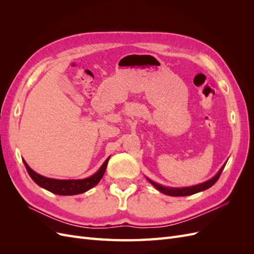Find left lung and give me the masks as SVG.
<instances>
[{
    "mask_svg": "<svg viewBox=\"0 0 254 254\" xmlns=\"http://www.w3.org/2000/svg\"><path fill=\"white\" fill-rule=\"evenodd\" d=\"M226 165V164H225ZM225 165L222 166L219 172L215 175L212 179L207 180L203 183H200V184H197V186H194V187H188V188H167V187H163L161 186V184H158L156 182L151 181L150 179L147 178V180L152 184L153 187H155L159 191H161V193H163L165 195H168V196H175V197H178V196H189V195H193V194H196V193H199V191L201 190H207L210 189L212 186H214L215 183H216V181L219 179V176L222 172V170H224Z\"/></svg>",
    "mask_w": 254,
    "mask_h": 254,
    "instance_id": "8db88e82",
    "label": "left lung"
}]
</instances>
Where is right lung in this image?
<instances>
[{"instance_id":"1","label":"right lung","mask_w":254,"mask_h":254,"mask_svg":"<svg viewBox=\"0 0 254 254\" xmlns=\"http://www.w3.org/2000/svg\"><path fill=\"white\" fill-rule=\"evenodd\" d=\"M109 159L110 157L105 161L104 164L94 175L88 177V178L78 179V180H59V179L47 178V177L41 176L39 174H37L36 172H34L32 168L27 165V163L24 160H23V163H24L30 178H32L38 186L50 190L51 193L63 195V196H68V195L82 194L84 191H87L90 189L95 187L103 178Z\"/></svg>"}]
</instances>
